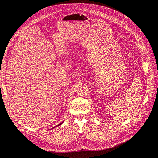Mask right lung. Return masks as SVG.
Listing matches in <instances>:
<instances>
[{"mask_svg":"<svg viewBox=\"0 0 158 158\" xmlns=\"http://www.w3.org/2000/svg\"><path fill=\"white\" fill-rule=\"evenodd\" d=\"M62 123H60V124H58V125H57V126H59V125H60V124H62ZM53 128H54V127H53Z\"/></svg>","mask_w":158,"mask_h":158,"instance_id":"1","label":"right lung"}]
</instances>
